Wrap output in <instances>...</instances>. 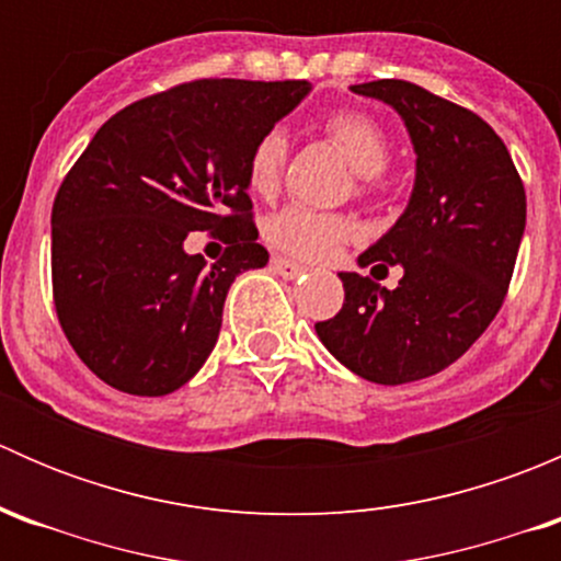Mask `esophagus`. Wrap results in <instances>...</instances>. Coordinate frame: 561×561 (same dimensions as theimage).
<instances>
[{
	"instance_id": "34e87169",
	"label": "esophagus",
	"mask_w": 561,
	"mask_h": 561,
	"mask_svg": "<svg viewBox=\"0 0 561 561\" xmlns=\"http://www.w3.org/2000/svg\"><path fill=\"white\" fill-rule=\"evenodd\" d=\"M271 268H274L279 276H285V279H298V276L307 274V268H304V265L293 263V260H287V257H274L271 260Z\"/></svg>"
}]
</instances>
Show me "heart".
I'll list each match as a JSON object with an SVG mask.
<instances>
[{"label": "heart", "mask_w": 561, "mask_h": 561, "mask_svg": "<svg viewBox=\"0 0 561 561\" xmlns=\"http://www.w3.org/2000/svg\"><path fill=\"white\" fill-rule=\"evenodd\" d=\"M325 133L339 146L350 165L360 173L364 186H371L377 173L386 171L390 160V140L386 129L371 116L358 111H342L325 118ZM287 160V135L285 129L271 127L254 144L247 162L249 190L257 195H274L282 181ZM265 239L282 252L301 260H325L344 247L347 241L358 239L360 228L355 219L344 214L314 211L309 206H287L265 219Z\"/></svg>", "instance_id": "heart-1"}]
</instances>
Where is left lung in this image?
I'll return each instance as SVG.
<instances>
[{
  "mask_svg": "<svg viewBox=\"0 0 561 561\" xmlns=\"http://www.w3.org/2000/svg\"><path fill=\"white\" fill-rule=\"evenodd\" d=\"M396 107L415 146L399 222L358 263L401 265L396 290L339 274L344 304L314 322L350 371L380 386L423 380L461 358L500 312L526 225L524 181L500 135L469 107L399 78L353 87Z\"/></svg>",
  "mask_w": 561,
  "mask_h": 561,
  "instance_id": "left-lung-1",
  "label": "left lung"
}]
</instances>
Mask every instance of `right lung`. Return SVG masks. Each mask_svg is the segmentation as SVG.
<instances>
[{
	"instance_id": "right-lung-1",
	"label": "right lung",
	"mask_w": 561,
	"mask_h": 561,
	"mask_svg": "<svg viewBox=\"0 0 561 561\" xmlns=\"http://www.w3.org/2000/svg\"><path fill=\"white\" fill-rule=\"evenodd\" d=\"M307 81L201 78L122 107L98 129L50 211L54 307L78 358L111 388L165 396L214 350L236 276L263 268L247 162ZM229 244L214 266L183 241Z\"/></svg>"
}]
</instances>
